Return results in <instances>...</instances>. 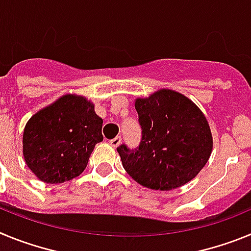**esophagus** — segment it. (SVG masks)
<instances>
[{"mask_svg":"<svg viewBox=\"0 0 251 251\" xmlns=\"http://www.w3.org/2000/svg\"><path fill=\"white\" fill-rule=\"evenodd\" d=\"M121 142H122V138H121V136H117V137H115V138L110 139V141H109V143H110V145L113 146V147H118V146L121 145Z\"/></svg>","mask_w":251,"mask_h":251,"instance_id":"34e87169","label":"esophagus"}]
</instances>
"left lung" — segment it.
<instances>
[{
	"mask_svg": "<svg viewBox=\"0 0 251 251\" xmlns=\"http://www.w3.org/2000/svg\"><path fill=\"white\" fill-rule=\"evenodd\" d=\"M136 110L142 128L139 146L117 148L127 174L139 185L161 191L195 178L212 151L202 112L185 95L168 89L137 99Z\"/></svg>",
	"mask_w": 251,
	"mask_h": 251,
	"instance_id": "1",
	"label": "left lung"
}]
</instances>
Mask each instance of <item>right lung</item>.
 <instances>
[{
  "mask_svg": "<svg viewBox=\"0 0 251 251\" xmlns=\"http://www.w3.org/2000/svg\"><path fill=\"white\" fill-rule=\"evenodd\" d=\"M103 119L83 97L64 95L32 115L24 130L26 165L41 181L63 183L85 170L103 141Z\"/></svg>",
  "mask_w": 251,
  "mask_h": 251,
  "instance_id": "right-lung-1",
  "label": "right lung"
}]
</instances>
